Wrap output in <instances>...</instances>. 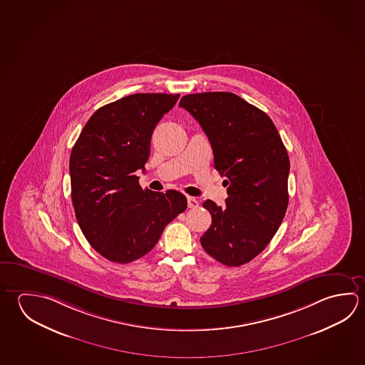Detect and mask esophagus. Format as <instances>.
<instances>
[{"instance_id":"34e87169","label":"esophagus","mask_w":365,"mask_h":365,"mask_svg":"<svg viewBox=\"0 0 365 365\" xmlns=\"http://www.w3.org/2000/svg\"><path fill=\"white\" fill-rule=\"evenodd\" d=\"M187 202H188V207H191V209H196V207H198V200L197 198L195 197H187Z\"/></svg>"}]
</instances>
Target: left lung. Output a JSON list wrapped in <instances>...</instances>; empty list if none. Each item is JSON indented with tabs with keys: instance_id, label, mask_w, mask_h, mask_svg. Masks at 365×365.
<instances>
[{
	"instance_id": "obj_1",
	"label": "left lung",
	"mask_w": 365,
	"mask_h": 365,
	"mask_svg": "<svg viewBox=\"0 0 365 365\" xmlns=\"http://www.w3.org/2000/svg\"><path fill=\"white\" fill-rule=\"evenodd\" d=\"M204 129L214 167L227 187L225 207L206 200L211 225L200 238L205 251L227 267L259 255L273 238L288 205L289 159L272 119L230 92H204L180 98Z\"/></svg>"
}]
</instances>
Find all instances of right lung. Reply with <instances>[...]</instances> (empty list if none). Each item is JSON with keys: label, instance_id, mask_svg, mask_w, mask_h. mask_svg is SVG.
<instances>
[{"label": "right lung", "instance_id": "1", "mask_svg": "<svg viewBox=\"0 0 365 365\" xmlns=\"http://www.w3.org/2000/svg\"><path fill=\"white\" fill-rule=\"evenodd\" d=\"M180 95L135 93L97 110L71 150V201L91 246L110 262L146 255L168 224L187 209L174 190H142L151 135Z\"/></svg>", "mask_w": 365, "mask_h": 365}]
</instances>
